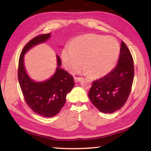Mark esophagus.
<instances>
[{"label": "esophagus", "instance_id": "esophagus-1", "mask_svg": "<svg viewBox=\"0 0 151 151\" xmlns=\"http://www.w3.org/2000/svg\"><path fill=\"white\" fill-rule=\"evenodd\" d=\"M81 80H83V78L82 77H75V83H78V82H80Z\"/></svg>", "mask_w": 151, "mask_h": 151}]
</instances>
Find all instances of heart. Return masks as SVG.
Segmentation results:
<instances>
[{
    "instance_id": "1",
    "label": "heart",
    "mask_w": 151,
    "mask_h": 151,
    "mask_svg": "<svg viewBox=\"0 0 151 151\" xmlns=\"http://www.w3.org/2000/svg\"><path fill=\"white\" fill-rule=\"evenodd\" d=\"M120 52L119 43L113 38L87 34L73 39L70 46L63 50L61 58L68 70L75 69L83 62L84 66L78 72L88 73L92 77H101L113 69Z\"/></svg>"
}]
</instances>
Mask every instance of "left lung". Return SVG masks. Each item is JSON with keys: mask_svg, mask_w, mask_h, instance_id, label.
<instances>
[{"mask_svg": "<svg viewBox=\"0 0 151 151\" xmlns=\"http://www.w3.org/2000/svg\"><path fill=\"white\" fill-rule=\"evenodd\" d=\"M134 74L133 58L122 41L116 67L104 77L93 81L88 93L92 103L104 113H112L121 109L131 93Z\"/></svg>", "mask_w": 151, "mask_h": 151, "instance_id": "obj_1", "label": "left lung"}]
</instances>
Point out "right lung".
I'll return each mask as SVG.
<instances>
[{
    "mask_svg": "<svg viewBox=\"0 0 151 151\" xmlns=\"http://www.w3.org/2000/svg\"><path fill=\"white\" fill-rule=\"evenodd\" d=\"M50 37V33H47L30 40L21 51L18 68V79L27 104L36 114L48 118L57 115L60 111L65 104L66 94L75 85L73 76L60 68L61 60L58 55L57 70L48 81L35 83L27 75L24 66V55L33 46L45 42Z\"/></svg>",
    "mask_w": 151,
    "mask_h": 151,
    "instance_id": "obj_1",
    "label": "right lung"
}]
</instances>
